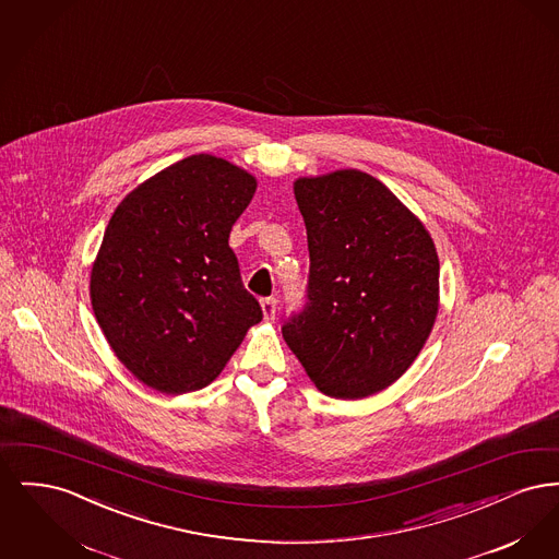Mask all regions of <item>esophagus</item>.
Here are the masks:
<instances>
[{"label":"esophagus","instance_id":"34e87169","mask_svg":"<svg viewBox=\"0 0 559 559\" xmlns=\"http://www.w3.org/2000/svg\"><path fill=\"white\" fill-rule=\"evenodd\" d=\"M276 297H264L262 299V310H264V319L274 320L276 317Z\"/></svg>","mask_w":559,"mask_h":559}]
</instances>
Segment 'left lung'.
Returning a JSON list of instances; mask_svg holds the SVG:
<instances>
[{
    "mask_svg": "<svg viewBox=\"0 0 559 559\" xmlns=\"http://www.w3.org/2000/svg\"><path fill=\"white\" fill-rule=\"evenodd\" d=\"M295 199L310 251L306 304L283 337L322 394L385 390L426 344L440 264L424 224L365 171L299 178Z\"/></svg>",
    "mask_w": 559,
    "mask_h": 559,
    "instance_id": "obj_1",
    "label": "left lung"
}]
</instances>
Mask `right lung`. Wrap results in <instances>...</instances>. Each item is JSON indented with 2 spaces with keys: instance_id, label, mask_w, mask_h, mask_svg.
<instances>
[{
  "instance_id": "add662e5",
  "label": "right lung",
  "mask_w": 559,
  "mask_h": 559,
  "mask_svg": "<svg viewBox=\"0 0 559 559\" xmlns=\"http://www.w3.org/2000/svg\"><path fill=\"white\" fill-rule=\"evenodd\" d=\"M255 178L192 155L132 190L115 210L92 267L96 320L117 358L146 385H210L262 320L228 245Z\"/></svg>"
}]
</instances>
